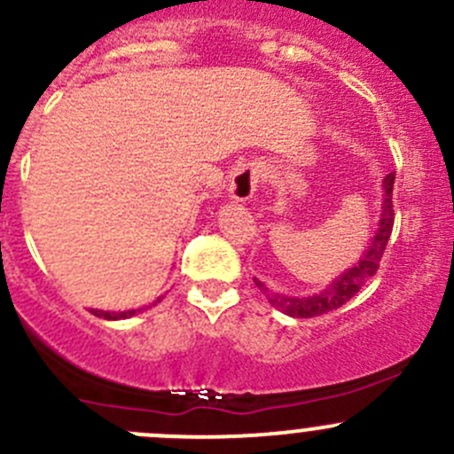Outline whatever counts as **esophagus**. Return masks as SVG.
I'll list each match as a JSON object with an SVG mask.
<instances>
[{"label":"esophagus","instance_id":"esophagus-1","mask_svg":"<svg viewBox=\"0 0 454 454\" xmlns=\"http://www.w3.org/2000/svg\"><path fill=\"white\" fill-rule=\"evenodd\" d=\"M262 178V165L260 163H245L231 174L229 178V196L236 203H245L258 190V183Z\"/></svg>","mask_w":454,"mask_h":454}]
</instances>
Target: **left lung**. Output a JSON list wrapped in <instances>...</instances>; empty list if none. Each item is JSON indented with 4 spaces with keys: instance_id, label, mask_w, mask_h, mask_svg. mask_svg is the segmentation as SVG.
I'll list each match as a JSON object with an SVG mask.
<instances>
[{
    "instance_id": "obj_1",
    "label": "left lung",
    "mask_w": 454,
    "mask_h": 454,
    "mask_svg": "<svg viewBox=\"0 0 454 454\" xmlns=\"http://www.w3.org/2000/svg\"><path fill=\"white\" fill-rule=\"evenodd\" d=\"M393 183H395V174H388L384 178V203H381V218H380V227L375 231L373 240L369 242L366 247L364 255L360 258V262L356 267L347 269L340 278H335L326 289H322L320 294L316 295H307V298H289V295H280L269 291L267 286L262 285L260 280H255V286L267 295L269 304L276 309H280L282 313L291 317H316L322 316V313H329L340 309L342 304H347L371 278L378 273L380 269V260L384 255L386 242H388L390 231H393V221H395V212H393Z\"/></svg>"
}]
</instances>
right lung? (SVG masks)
I'll return each mask as SVG.
<instances>
[{
  "label": "right lung",
  "instance_id": "1",
  "mask_svg": "<svg viewBox=\"0 0 454 454\" xmlns=\"http://www.w3.org/2000/svg\"><path fill=\"white\" fill-rule=\"evenodd\" d=\"M156 302H160V298L156 300ZM92 313L97 317H103V320H125V317H132L134 313H141V309H129V311H119V313H114V311H98V309H92Z\"/></svg>",
  "mask_w": 454,
  "mask_h": 454
}]
</instances>
